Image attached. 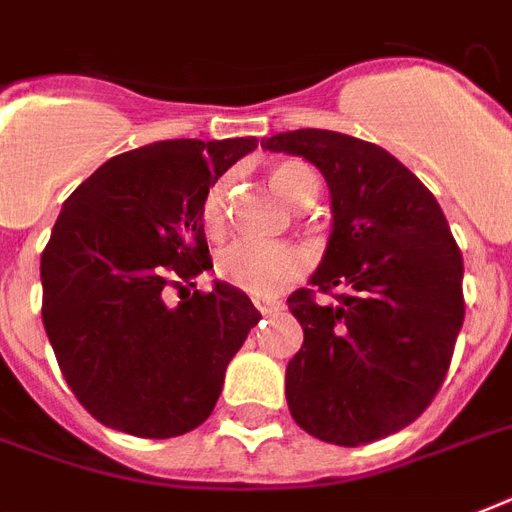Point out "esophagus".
<instances>
[{
  "label": "esophagus",
  "mask_w": 512,
  "mask_h": 512,
  "mask_svg": "<svg viewBox=\"0 0 512 512\" xmlns=\"http://www.w3.org/2000/svg\"><path fill=\"white\" fill-rule=\"evenodd\" d=\"M255 308L263 313V316H268V313L284 311V303H281V300H268V297H257Z\"/></svg>",
  "instance_id": "esophagus-1"
}]
</instances>
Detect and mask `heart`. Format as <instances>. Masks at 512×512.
<instances>
[{"label":"heart","instance_id":"1","mask_svg":"<svg viewBox=\"0 0 512 512\" xmlns=\"http://www.w3.org/2000/svg\"><path fill=\"white\" fill-rule=\"evenodd\" d=\"M271 188L289 204H300L313 199L319 191V180L305 164L281 162L268 175ZM225 193L228 183L217 180L201 201V223L217 233L225 223ZM305 255L292 244L281 241H236L225 247L217 257V273L225 284L244 289L249 295H273L303 273Z\"/></svg>","mask_w":512,"mask_h":512}]
</instances>
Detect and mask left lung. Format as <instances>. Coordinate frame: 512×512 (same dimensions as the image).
<instances>
[{"label": "left lung", "mask_w": 512, "mask_h": 512, "mask_svg": "<svg viewBox=\"0 0 512 512\" xmlns=\"http://www.w3.org/2000/svg\"><path fill=\"white\" fill-rule=\"evenodd\" d=\"M260 146L327 180L332 233L311 284L342 292L287 300L305 335L287 364L289 412L327 444H372L417 420L444 382L465 319L460 247L436 196L385 148L332 130Z\"/></svg>", "instance_id": "8db88e82"}]
</instances>
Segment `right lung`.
I'll use <instances>...</instances> for the list:
<instances>
[{
	"label": "right lung",
	"instance_id": "1",
	"mask_svg": "<svg viewBox=\"0 0 512 512\" xmlns=\"http://www.w3.org/2000/svg\"><path fill=\"white\" fill-rule=\"evenodd\" d=\"M255 138L159 140L100 164L60 209L42 252V321L79 404L108 428L172 438L215 409L228 361L260 313L215 281L201 201Z\"/></svg>",
	"mask_w": 512,
	"mask_h": 512
}]
</instances>
